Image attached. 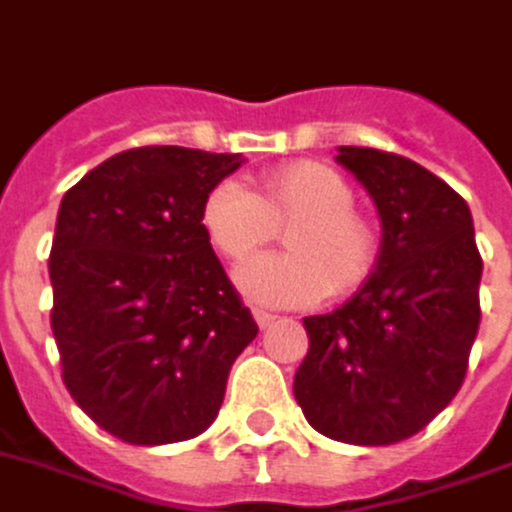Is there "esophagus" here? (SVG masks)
I'll use <instances>...</instances> for the list:
<instances>
[{
    "instance_id": "1",
    "label": "esophagus",
    "mask_w": 512,
    "mask_h": 512,
    "mask_svg": "<svg viewBox=\"0 0 512 512\" xmlns=\"http://www.w3.org/2000/svg\"><path fill=\"white\" fill-rule=\"evenodd\" d=\"M255 320H257V325H260V328H268V325H274V320H276V314H271V312H263V309H255Z\"/></svg>"
}]
</instances>
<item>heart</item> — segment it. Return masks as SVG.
I'll return each instance as SVG.
<instances>
[{"mask_svg":"<svg viewBox=\"0 0 512 512\" xmlns=\"http://www.w3.org/2000/svg\"><path fill=\"white\" fill-rule=\"evenodd\" d=\"M355 192L323 162H290L266 173L260 195L227 179L200 208L206 238L227 260H244L287 227V252H268L236 268L238 290L266 306H306L350 293L377 263V233L355 211Z\"/></svg>","mask_w":512,"mask_h":512,"instance_id":"1","label":"heart"}]
</instances>
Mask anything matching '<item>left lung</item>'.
Here are the masks:
<instances>
[{
	"mask_svg": "<svg viewBox=\"0 0 512 512\" xmlns=\"http://www.w3.org/2000/svg\"><path fill=\"white\" fill-rule=\"evenodd\" d=\"M380 211L374 274L331 314L304 317L293 382L306 420L347 445L418 434L464 382L480 325V260L467 200L418 162L339 146Z\"/></svg>",
	"mask_w": 512,
	"mask_h": 512,
	"instance_id": "8db88e82",
	"label": "left lung"
}]
</instances>
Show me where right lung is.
<instances>
[{
	"label": "right lung",
	"mask_w": 512,
	"mask_h": 512,
	"mask_svg": "<svg viewBox=\"0 0 512 512\" xmlns=\"http://www.w3.org/2000/svg\"><path fill=\"white\" fill-rule=\"evenodd\" d=\"M238 154L143 146L64 192L48 257L62 380L130 445L214 423L230 366L257 323L206 238L200 208Z\"/></svg>",
	"instance_id": "1"
}]
</instances>
